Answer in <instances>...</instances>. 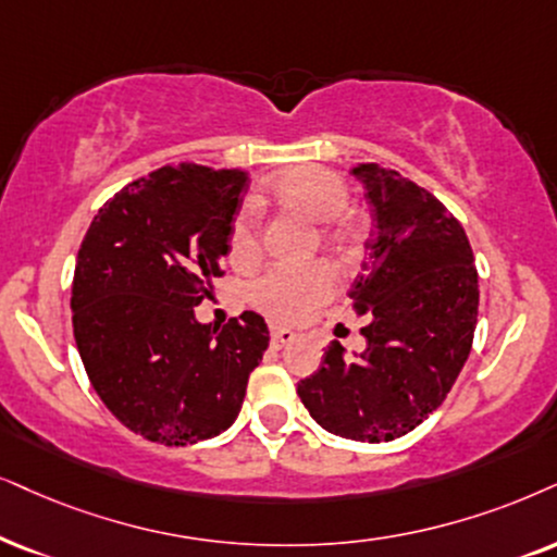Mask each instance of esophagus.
<instances>
[{"instance_id": "esophagus-1", "label": "esophagus", "mask_w": 557, "mask_h": 557, "mask_svg": "<svg viewBox=\"0 0 557 557\" xmlns=\"http://www.w3.org/2000/svg\"><path fill=\"white\" fill-rule=\"evenodd\" d=\"M295 339V331L285 329V326H274L272 329V347L274 349H283Z\"/></svg>"}]
</instances>
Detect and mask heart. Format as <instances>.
<instances>
[{"label": "heart", "mask_w": 557, "mask_h": 557, "mask_svg": "<svg viewBox=\"0 0 557 557\" xmlns=\"http://www.w3.org/2000/svg\"><path fill=\"white\" fill-rule=\"evenodd\" d=\"M270 197L277 206L306 215L308 221L323 223V242L336 251H347L355 244V226L344 221L342 210L349 202V189L342 177L321 166H295L272 180ZM228 262L236 270H249L259 262L257 218L242 210L228 228ZM334 272L329 264L272 267L251 285V302L274 321H300L334 293Z\"/></svg>", "instance_id": "heart-1"}]
</instances>
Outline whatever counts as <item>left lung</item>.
<instances>
[{
  "instance_id": "left-lung-1",
  "label": "left lung",
  "mask_w": 557,
  "mask_h": 557,
  "mask_svg": "<svg viewBox=\"0 0 557 557\" xmlns=\"http://www.w3.org/2000/svg\"><path fill=\"white\" fill-rule=\"evenodd\" d=\"M372 208L368 264L351 285L368 313L357 360L331 342L298 396L331 434L391 442L442 406L466 364L478 321V272L460 221L396 169L357 164Z\"/></svg>"
}]
</instances>
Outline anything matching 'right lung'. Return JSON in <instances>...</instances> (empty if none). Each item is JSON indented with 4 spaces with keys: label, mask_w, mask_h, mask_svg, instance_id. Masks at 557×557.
Wrapping results in <instances>:
<instances>
[{
    "label": "right lung",
    "mask_w": 557,
    "mask_h": 557,
    "mask_svg": "<svg viewBox=\"0 0 557 557\" xmlns=\"http://www.w3.org/2000/svg\"><path fill=\"white\" fill-rule=\"evenodd\" d=\"M246 182L242 169L161 166L104 202L76 255L72 321L91 388L157 445L226 432L270 344L255 311L226 326L195 319L223 274Z\"/></svg>",
    "instance_id": "1"
}]
</instances>
